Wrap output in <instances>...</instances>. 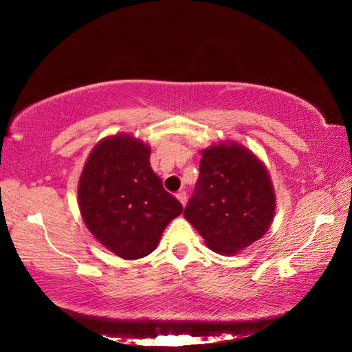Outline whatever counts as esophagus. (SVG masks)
<instances>
[{
  "label": "esophagus",
  "mask_w": 352,
  "mask_h": 352,
  "mask_svg": "<svg viewBox=\"0 0 352 352\" xmlns=\"http://www.w3.org/2000/svg\"><path fill=\"white\" fill-rule=\"evenodd\" d=\"M177 199L180 201L182 206L184 207V206H186V203H188V195H186V192H184V190H182V192H178V193H177Z\"/></svg>",
  "instance_id": "esophagus-1"
}]
</instances>
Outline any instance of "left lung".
Returning <instances> with one entry per match:
<instances>
[{
	"mask_svg": "<svg viewBox=\"0 0 352 352\" xmlns=\"http://www.w3.org/2000/svg\"><path fill=\"white\" fill-rule=\"evenodd\" d=\"M201 155L199 182L184 218L212 251L234 256L271 227L276 203L271 175L250 148L234 140L201 149Z\"/></svg>",
	"mask_w": 352,
	"mask_h": 352,
	"instance_id": "8db88e82",
	"label": "left lung"
}]
</instances>
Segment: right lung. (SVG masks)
<instances>
[{
  "label": "right lung",
  "instance_id": "1",
  "mask_svg": "<svg viewBox=\"0 0 352 352\" xmlns=\"http://www.w3.org/2000/svg\"><path fill=\"white\" fill-rule=\"evenodd\" d=\"M151 146L129 133L101 139L81 170L77 197L87 230L125 260L153 252L183 206L149 164Z\"/></svg>",
  "mask_w": 352,
  "mask_h": 352
}]
</instances>
